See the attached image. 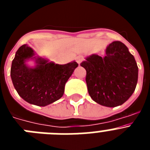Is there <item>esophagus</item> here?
Wrapping results in <instances>:
<instances>
[{"label": "esophagus", "mask_w": 150, "mask_h": 150, "mask_svg": "<svg viewBox=\"0 0 150 150\" xmlns=\"http://www.w3.org/2000/svg\"><path fill=\"white\" fill-rule=\"evenodd\" d=\"M76 62L79 64L81 63V62L83 61V57L82 56V55H78V56L76 57Z\"/></svg>", "instance_id": "obj_1"}]
</instances>
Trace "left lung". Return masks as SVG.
Returning a JSON list of instances; mask_svg holds the SVG:
<instances>
[{
  "instance_id": "left-lung-1",
  "label": "left lung",
  "mask_w": 150,
  "mask_h": 150,
  "mask_svg": "<svg viewBox=\"0 0 150 150\" xmlns=\"http://www.w3.org/2000/svg\"><path fill=\"white\" fill-rule=\"evenodd\" d=\"M101 57L92 54L80 65L86 71L88 91L94 101L115 107L128 100L134 91L138 79V67L134 57L124 43L114 41Z\"/></svg>"
}]
</instances>
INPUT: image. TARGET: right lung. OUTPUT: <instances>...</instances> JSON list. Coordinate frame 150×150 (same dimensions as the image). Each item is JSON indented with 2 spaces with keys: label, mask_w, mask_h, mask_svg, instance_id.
Instances as JSON below:
<instances>
[{
  "label": "right lung",
  "mask_w": 150,
  "mask_h": 150,
  "mask_svg": "<svg viewBox=\"0 0 150 150\" xmlns=\"http://www.w3.org/2000/svg\"><path fill=\"white\" fill-rule=\"evenodd\" d=\"M34 60L35 66L27 64ZM75 61L59 64L40 57L28 44L22 45L12 62L10 76L14 88L23 100L30 104L45 107L60 99L74 70Z\"/></svg>",
  "instance_id": "add662e5"
}]
</instances>
